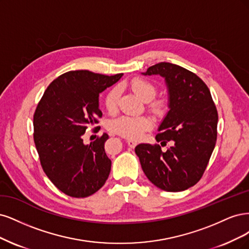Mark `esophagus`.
<instances>
[{"label": "esophagus", "instance_id": "esophagus-1", "mask_svg": "<svg viewBox=\"0 0 249 249\" xmlns=\"http://www.w3.org/2000/svg\"><path fill=\"white\" fill-rule=\"evenodd\" d=\"M127 145L129 146V148L133 149L136 145H138V142H136L133 141V140H128V141H127Z\"/></svg>", "mask_w": 249, "mask_h": 249}]
</instances>
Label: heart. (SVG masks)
<instances>
[{"instance_id": "1", "label": "heart", "mask_w": 249, "mask_h": 249, "mask_svg": "<svg viewBox=\"0 0 249 249\" xmlns=\"http://www.w3.org/2000/svg\"><path fill=\"white\" fill-rule=\"evenodd\" d=\"M129 87L133 93L142 101H149V107L154 114L162 116L166 111V102L162 99L152 100L157 93L156 86L147 79L135 77L129 82ZM120 91L118 88L110 89L106 98H104V107L109 111L114 113L117 109L118 98ZM152 123L150 119L145 116H121L110 120L107 123V128L114 133L123 136L126 139L138 140L142 133L148 130Z\"/></svg>"}]
</instances>
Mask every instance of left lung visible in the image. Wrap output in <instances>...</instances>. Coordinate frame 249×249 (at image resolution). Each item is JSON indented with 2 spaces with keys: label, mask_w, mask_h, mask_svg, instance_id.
Returning <instances> with one entry per match:
<instances>
[{
  "label": "left lung",
  "mask_w": 249,
  "mask_h": 249,
  "mask_svg": "<svg viewBox=\"0 0 249 249\" xmlns=\"http://www.w3.org/2000/svg\"><path fill=\"white\" fill-rule=\"evenodd\" d=\"M142 75L164 78L168 111L158 127L156 141L174 145L140 143L135 153L147 178L160 189L186 190L202 178L217 138L218 115L211 93L196 74L172 63L151 66Z\"/></svg>",
  "instance_id": "obj_1"
}]
</instances>
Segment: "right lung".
Instances as JSON below:
<instances>
[{
  "instance_id": "add662e5",
  "label": "right lung",
  "mask_w": 249,
  "mask_h": 249,
  "mask_svg": "<svg viewBox=\"0 0 249 249\" xmlns=\"http://www.w3.org/2000/svg\"><path fill=\"white\" fill-rule=\"evenodd\" d=\"M123 73L69 71L47 87L34 114V142L53 185L72 197H87L108 178L111 161L104 151L107 133L85 145L83 134L101 117L99 94Z\"/></svg>"
}]
</instances>
